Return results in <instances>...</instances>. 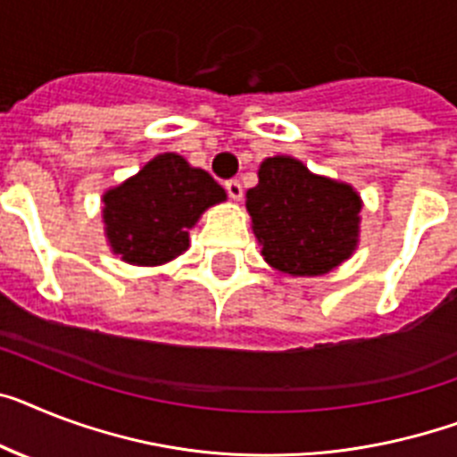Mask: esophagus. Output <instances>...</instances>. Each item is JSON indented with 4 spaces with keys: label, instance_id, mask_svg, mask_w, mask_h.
I'll use <instances>...</instances> for the list:
<instances>
[{
    "label": "esophagus",
    "instance_id": "obj_1",
    "mask_svg": "<svg viewBox=\"0 0 457 457\" xmlns=\"http://www.w3.org/2000/svg\"><path fill=\"white\" fill-rule=\"evenodd\" d=\"M224 187H226V194L231 195L233 201H240V198H243V184L237 182V179H228Z\"/></svg>",
    "mask_w": 457,
    "mask_h": 457
}]
</instances>
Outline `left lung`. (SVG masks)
<instances>
[{"label": "left lung", "mask_w": 457, "mask_h": 457, "mask_svg": "<svg viewBox=\"0 0 457 457\" xmlns=\"http://www.w3.org/2000/svg\"><path fill=\"white\" fill-rule=\"evenodd\" d=\"M360 210L348 184L312 175L289 156L266 158L247 191L263 259L289 275H322L345 262L357 245Z\"/></svg>", "instance_id": "obj_1"}]
</instances>
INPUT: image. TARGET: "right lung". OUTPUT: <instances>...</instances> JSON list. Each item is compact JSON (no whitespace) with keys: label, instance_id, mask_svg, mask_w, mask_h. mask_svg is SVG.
Instances as JSON below:
<instances>
[{"label":"right lung","instance_id":"obj_1","mask_svg":"<svg viewBox=\"0 0 457 457\" xmlns=\"http://www.w3.org/2000/svg\"><path fill=\"white\" fill-rule=\"evenodd\" d=\"M226 191L205 170L177 154H161L120 187L104 194V224L112 250L137 266H158L188 247V228Z\"/></svg>","mask_w":457,"mask_h":457}]
</instances>
